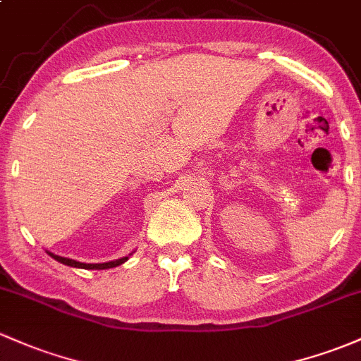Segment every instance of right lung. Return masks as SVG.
<instances>
[{"instance_id": "right-lung-1", "label": "right lung", "mask_w": 361, "mask_h": 361, "mask_svg": "<svg viewBox=\"0 0 361 361\" xmlns=\"http://www.w3.org/2000/svg\"><path fill=\"white\" fill-rule=\"evenodd\" d=\"M48 255H49V257H51V258H55L56 262L63 263V265L75 267V269H86V270H106V269H114V267L122 265V263L127 262V258H129V257H123V258L114 259V262H106V263H82V262H77V259L58 257V255L49 253V251H48Z\"/></svg>"}]
</instances>
